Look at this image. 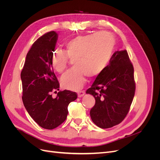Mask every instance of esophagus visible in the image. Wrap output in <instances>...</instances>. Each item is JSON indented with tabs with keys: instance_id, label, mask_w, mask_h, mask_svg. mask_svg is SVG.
<instances>
[{
	"instance_id": "obj_1",
	"label": "esophagus",
	"mask_w": 160,
	"mask_h": 160,
	"mask_svg": "<svg viewBox=\"0 0 160 160\" xmlns=\"http://www.w3.org/2000/svg\"><path fill=\"white\" fill-rule=\"evenodd\" d=\"M78 97L79 98H82L84 95H85V91H79L78 92Z\"/></svg>"
}]
</instances>
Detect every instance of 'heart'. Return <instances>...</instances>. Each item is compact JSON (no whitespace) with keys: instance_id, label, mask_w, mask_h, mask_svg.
<instances>
[{"instance_id":"b5f03b06","label":"heart","mask_w":160,"mask_h":160,"mask_svg":"<svg viewBox=\"0 0 160 160\" xmlns=\"http://www.w3.org/2000/svg\"><path fill=\"white\" fill-rule=\"evenodd\" d=\"M115 40L112 34L101 31L76 36L66 42L65 52L58 51L52 55L51 65L57 72H63L72 59L74 67L62 77L61 83L70 90L83 86L86 76L95 77L108 65L113 55Z\"/></svg>"}]
</instances>
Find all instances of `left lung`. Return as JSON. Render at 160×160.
<instances>
[{
    "label": "left lung",
    "mask_w": 160,
    "mask_h": 160,
    "mask_svg": "<svg viewBox=\"0 0 160 160\" xmlns=\"http://www.w3.org/2000/svg\"><path fill=\"white\" fill-rule=\"evenodd\" d=\"M135 91L134 69L128 53L126 50L115 51L86 91L95 99L90 111L93 123L103 129L120 123L129 112Z\"/></svg>",
    "instance_id": "left-lung-1"
}]
</instances>
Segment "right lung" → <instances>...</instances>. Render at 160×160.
<instances>
[{"label": "right lung", "mask_w": 160, "mask_h": 160, "mask_svg": "<svg viewBox=\"0 0 160 160\" xmlns=\"http://www.w3.org/2000/svg\"><path fill=\"white\" fill-rule=\"evenodd\" d=\"M57 37L56 32L51 31L38 38L27 52L21 73L24 106L33 120L47 129L65 122L69 104L77 98L75 92L69 90L59 91L55 98L51 95L59 90L51 65Z\"/></svg>", "instance_id": "right-lung-1"}]
</instances>
